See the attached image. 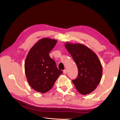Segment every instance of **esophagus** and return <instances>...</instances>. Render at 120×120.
I'll list each match as a JSON object with an SVG mask.
<instances>
[{"instance_id": "obj_1", "label": "esophagus", "mask_w": 120, "mask_h": 120, "mask_svg": "<svg viewBox=\"0 0 120 120\" xmlns=\"http://www.w3.org/2000/svg\"><path fill=\"white\" fill-rule=\"evenodd\" d=\"M67 72V70H66V69L64 70V74H66Z\"/></svg>"}]
</instances>
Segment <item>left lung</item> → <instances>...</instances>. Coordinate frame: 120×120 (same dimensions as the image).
I'll return each instance as SVG.
<instances>
[{
	"mask_svg": "<svg viewBox=\"0 0 120 120\" xmlns=\"http://www.w3.org/2000/svg\"><path fill=\"white\" fill-rule=\"evenodd\" d=\"M65 46L77 64L78 74L73 84L82 95L89 94L98 86L102 76V66L98 56L82 44L67 43Z\"/></svg>",
	"mask_w": 120,
	"mask_h": 120,
	"instance_id": "1",
	"label": "left lung"
}]
</instances>
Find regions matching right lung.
<instances>
[{
	"label": "right lung",
	"instance_id": "obj_1",
	"mask_svg": "<svg viewBox=\"0 0 120 120\" xmlns=\"http://www.w3.org/2000/svg\"><path fill=\"white\" fill-rule=\"evenodd\" d=\"M56 40L43 38L33 45L26 56L25 71L28 84L36 92L44 93L52 88L62 71L56 67L49 53Z\"/></svg>",
	"mask_w": 120,
	"mask_h": 120
}]
</instances>
